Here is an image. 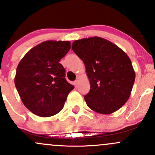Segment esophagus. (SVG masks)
<instances>
[{
  "label": "esophagus",
  "mask_w": 155,
  "mask_h": 155,
  "mask_svg": "<svg viewBox=\"0 0 155 155\" xmlns=\"http://www.w3.org/2000/svg\"><path fill=\"white\" fill-rule=\"evenodd\" d=\"M78 84H79V80H76L74 82V85H75V87H77L78 86Z\"/></svg>",
  "instance_id": "1"
}]
</instances>
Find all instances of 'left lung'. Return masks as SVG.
<instances>
[{
    "label": "left lung",
    "mask_w": 155,
    "mask_h": 155,
    "mask_svg": "<svg viewBox=\"0 0 155 155\" xmlns=\"http://www.w3.org/2000/svg\"><path fill=\"white\" fill-rule=\"evenodd\" d=\"M72 49L84 62L91 84L84 100L102 114L117 111L128 101L135 71L128 55L107 39L91 37L74 41Z\"/></svg>",
    "instance_id": "8db88e82"
}]
</instances>
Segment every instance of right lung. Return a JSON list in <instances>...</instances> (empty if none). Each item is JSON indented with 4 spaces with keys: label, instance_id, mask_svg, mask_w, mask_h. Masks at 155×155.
<instances>
[{
    "label": "right lung",
    "instance_id": "right-lung-1",
    "mask_svg": "<svg viewBox=\"0 0 155 155\" xmlns=\"http://www.w3.org/2000/svg\"><path fill=\"white\" fill-rule=\"evenodd\" d=\"M70 49L69 41H46L29 50L18 65L15 84L24 105L34 114L56 115L74 88L59 63Z\"/></svg>",
    "mask_w": 155,
    "mask_h": 155
}]
</instances>
